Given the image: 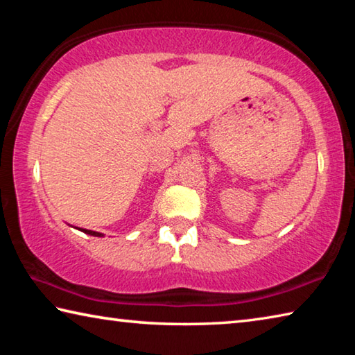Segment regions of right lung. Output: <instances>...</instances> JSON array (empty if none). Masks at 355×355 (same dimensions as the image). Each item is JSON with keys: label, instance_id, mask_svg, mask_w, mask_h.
Listing matches in <instances>:
<instances>
[{"label": "right lung", "instance_id": "obj_1", "mask_svg": "<svg viewBox=\"0 0 355 355\" xmlns=\"http://www.w3.org/2000/svg\"><path fill=\"white\" fill-rule=\"evenodd\" d=\"M78 230H81V232H84V233H87V235H92V236H103V233H100V232H92V230H86V228H78Z\"/></svg>", "mask_w": 355, "mask_h": 355}]
</instances>
